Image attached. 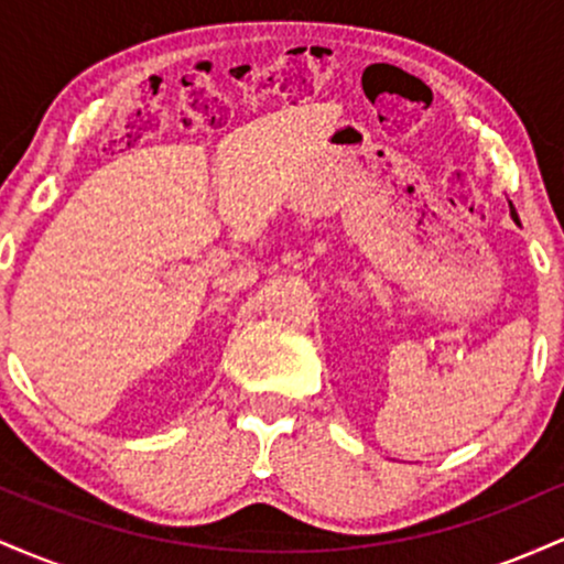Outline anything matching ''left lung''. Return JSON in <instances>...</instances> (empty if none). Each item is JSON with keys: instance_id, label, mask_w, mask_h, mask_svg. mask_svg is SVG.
Listing matches in <instances>:
<instances>
[{"instance_id": "obj_1", "label": "left lung", "mask_w": 564, "mask_h": 564, "mask_svg": "<svg viewBox=\"0 0 564 564\" xmlns=\"http://www.w3.org/2000/svg\"><path fill=\"white\" fill-rule=\"evenodd\" d=\"M511 217H514V219H517V215H514V209H511Z\"/></svg>"}]
</instances>
